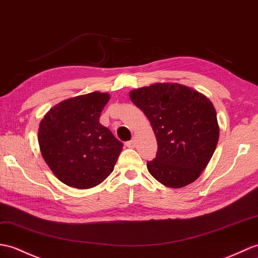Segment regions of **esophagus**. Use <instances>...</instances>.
<instances>
[{"label":"esophagus","mask_w":258,"mask_h":258,"mask_svg":"<svg viewBox=\"0 0 258 258\" xmlns=\"http://www.w3.org/2000/svg\"><path fill=\"white\" fill-rule=\"evenodd\" d=\"M126 146H127L128 148H134V147H135V141L132 140V141L127 142V143H126Z\"/></svg>","instance_id":"obj_1"}]
</instances>
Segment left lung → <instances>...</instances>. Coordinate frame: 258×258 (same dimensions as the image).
<instances>
[{
	"label": "left lung",
	"mask_w": 258,
	"mask_h": 258,
	"mask_svg": "<svg viewBox=\"0 0 258 258\" xmlns=\"http://www.w3.org/2000/svg\"><path fill=\"white\" fill-rule=\"evenodd\" d=\"M130 99L151 122L158 151L147 163L161 184L181 188L206 169L217 148L220 127L212 102L179 83H154L132 90Z\"/></svg>",
	"instance_id": "8db88e82"
}]
</instances>
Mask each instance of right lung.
<instances>
[{
    "instance_id": "1",
    "label": "right lung",
    "mask_w": 258,
    "mask_h": 258,
    "mask_svg": "<svg viewBox=\"0 0 258 258\" xmlns=\"http://www.w3.org/2000/svg\"><path fill=\"white\" fill-rule=\"evenodd\" d=\"M109 100L105 92L78 95L52 106L40 121L41 156L69 187H95L114 169L123 143L99 122Z\"/></svg>"
}]
</instances>
